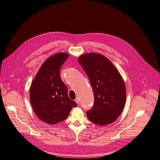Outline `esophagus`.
I'll list each match as a JSON object with an SVG mask.
<instances>
[{"mask_svg":"<svg viewBox=\"0 0 160 160\" xmlns=\"http://www.w3.org/2000/svg\"><path fill=\"white\" fill-rule=\"evenodd\" d=\"M74 101L77 103V104H78V105L79 104V100H78V98H76Z\"/></svg>","mask_w":160,"mask_h":160,"instance_id":"34e87169","label":"esophagus"}]
</instances>
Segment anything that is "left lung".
Here are the masks:
<instances>
[{
  "instance_id": "obj_1",
  "label": "left lung",
  "mask_w": 160,
  "mask_h": 160,
  "mask_svg": "<svg viewBox=\"0 0 160 160\" xmlns=\"http://www.w3.org/2000/svg\"><path fill=\"white\" fill-rule=\"evenodd\" d=\"M93 88L95 101L88 118L105 126L115 121L122 113L127 98L124 82L119 71L104 56L88 53L78 58Z\"/></svg>"
}]
</instances>
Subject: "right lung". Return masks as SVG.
I'll return each mask as SVG.
<instances>
[{
    "label": "right lung",
    "instance_id": "1",
    "mask_svg": "<svg viewBox=\"0 0 160 160\" xmlns=\"http://www.w3.org/2000/svg\"><path fill=\"white\" fill-rule=\"evenodd\" d=\"M69 56L60 52L50 56L32 82L30 100L32 108L38 118L48 124L63 121L72 108L77 106L69 98L67 88L60 76L61 67Z\"/></svg>",
    "mask_w": 160,
    "mask_h": 160
}]
</instances>
